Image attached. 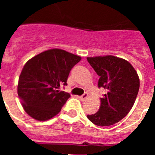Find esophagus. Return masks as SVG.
I'll return each mask as SVG.
<instances>
[{
  "instance_id": "1",
  "label": "esophagus",
  "mask_w": 155,
  "mask_h": 155,
  "mask_svg": "<svg viewBox=\"0 0 155 155\" xmlns=\"http://www.w3.org/2000/svg\"><path fill=\"white\" fill-rule=\"evenodd\" d=\"M88 97V94H87V93H84V94H82L81 96L79 97V99L81 100V101H84V100L87 99V98Z\"/></svg>"
}]
</instances>
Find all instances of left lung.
Instances as JSON below:
<instances>
[{"instance_id":"obj_1","label":"left lung","mask_w":155,"mask_h":155,"mask_svg":"<svg viewBox=\"0 0 155 155\" xmlns=\"http://www.w3.org/2000/svg\"><path fill=\"white\" fill-rule=\"evenodd\" d=\"M87 60L100 77L98 87L106 90L101 98L98 111L87 115V119L99 127L113 125L132 109L139 91V77L133 66L124 59L109 55L87 57Z\"/></svg>"}]
</instances>
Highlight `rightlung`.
<instances>
[{"label":"right lung","mask_w":155,"mask_h":155,"mask_svg":"<svg viewBox=\"0 0 155 155\" xmlns=\"http://www.w3.org/2000/svg\"><path fill=\"white\" fill-rule=\"evenodd\" d=\"M81 60L73 53L53 49L27 61L19 76L18 94L28 115L46 121L61 112L71 95L59 87L68 84L70 71Z\"/></svg>","instance_id":"1"}]
</instances>
